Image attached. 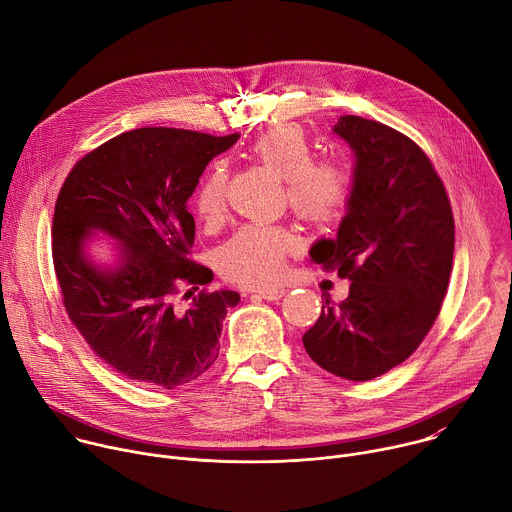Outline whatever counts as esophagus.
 Listing matches in <instances>:
<instances>
[{
  "instance_id": "34e87169",
  "label": "esophagus",
  "mask_w": 512,
  "mask_h": 512,
  "mask_svg": "<svg viewBox=\"0 0 512 512\" xmlns=\"http://www.w3.org/2000/svg\"><path fill=\"white\" fill-rule=\"evenodd\" d=\"M257 296L267 302H277L285 296V289L283 287H267V289H259Z\"/></svg>"
}]
</instances>
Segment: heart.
Masks as SVG:
<instances>
[{"mask_svg": "<svg viewBox=\"0 0 512 512\" xmlns=\"http://www.w3.org/2000/svg\"><path fill=\"white\" fill-rule=\"evenodd\" d=\"M251 156L285 180L289 208L308 225H328L340 218L352 198V172L336 160H314V148L298 125H279L251 143ZM196 214L204 223L221 221L227 206V168L214 162L202 176L194 198ZM298 239L287 229L251 223L239 229L221 249L223 273L249 287H265L285 271Z\"/></svg>", "mask_w": 512, "mask_h": 512, "instance_id": "1", "label": "heart"}]
</instances>
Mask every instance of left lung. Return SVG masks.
Listing matches in <instances>:
<instances>
[{"mask_svg": "<svg viewBox=\"0 0 512 512\" xmlns=\"http://www.w3.org/2000/svg\"><path fill=\"white\" fill-rule=\"evenodd\" d=\"M354 152V188L336 239L312 261L350 279L348 298L322 304L304 334L310 358L348 381H371L421 344L450 283L454 214L415 141L379 121L342 115L332 129Z\"/></svg>", "mask_w": 512, "mask_h": 512, "instance_id": "1", "label": "left lung"}]
</instances>
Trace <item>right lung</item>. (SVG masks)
<instances>
[{
    "instance_id": "add662e5",
    "label": "right lung",
    "mask_w": 512,
    "mask_h": 512,
    "mask_svg": "<svg viewBox=\"0 0 512 512\" xmlns=\"http://www.w3.org/2000/svg\"><path fill=\"white\" fill-rule=\"evenodd\" d=\"M239 133L141 127L87 154L66 176L52 221V259L70 322L109 367L131 381L174 389L198 379L218 356L227 310L237 291L202 289L212 281L190 259L194 216L188 198L208 162ZM101 232L118 243L115 266L86 253Z\"/></svg>"
}]
</instances>
